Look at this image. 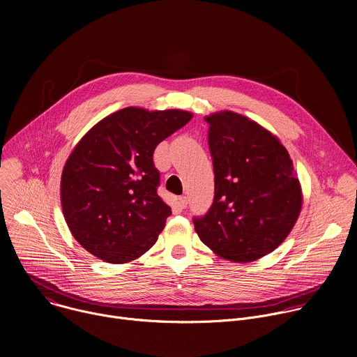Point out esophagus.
I'll use <instances>...</instances> for the list:
<instances>
[{
  "label": "esophagus",
  "mask_w": 357,
  "mask_h": 357,
  "mask_svg": "<svg viewBox=\"0 0 357 357\" xmlns=\"http://www.w3.org/2000/svg\"><path fill=\"white\" fill-rule=\"evenodd\" d=\"M178 203H179V206H181L182 209H185V208L188 206V197H186V196L178 197Z\"/></svg>",
  "instance_id": "esophagus-1"
}]
</instances>
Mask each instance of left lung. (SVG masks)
Wrapping results in <instances>:
<instances>
[{
	"mask_svg": "<svg viewBox=\"0 0 357 357\" xmlns=\"http://www.w3.org/2000/svg\"><path fill=\"white\" fill-rule=\"evenodd\" d=\"M215 172L209 212L195 218L199 238L222 259L250 263L274 251L295 226L302 189L278 137L223 110L205 117Z\"/></svg>",
	"mask_w": 357,
	"mask_h": 357,
	"instance_id": "1",
	"label": "left lung"
}]
</instances>
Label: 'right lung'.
I'll list each match as a JSON object with an SVG mask.
<instances>
[{
	"instance_id": "add662e5",
	"label": "right lung",
	"mask_w": 357,
	"mask_h": 357,
	"mask_svg": "<svg viewBox=\"0 0 357 357\" xmlns=\"http://www.w3.org/2000/svg\"><path fill=\"white\" fill-rule=\"evenodd\" d=\"M192 117L185 110L126 107L76 144L62 171V212L72 236L94 257L124 264L157 243L172 212L157 193L152 155Z\"/></svg>"
}]
</instances>
